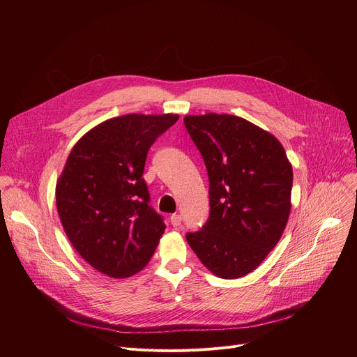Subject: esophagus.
<instances>
[{"mask_svg": "<svg viewBox=\"0 0 357 357\" xmlns=\"http://www.w3.org/2000/svg\"><path fill=\"white\" fill-rule=\"evenodd\" d=\"M181 222H182V217H181L179 214H174V215L171 217V224H172L174 227H179Z\"/></svg>", "mask_w": 357, "mask_h": 357, "instance_id": "esophagus-1", "label": "esophagus"}]
</instances>
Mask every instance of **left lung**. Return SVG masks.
<instances>
[{
	"instance_id": "1",
	"label": "left lung",
	"mask_w": 357,
	"mask_h": 357,
	"mask_svg": "<svg viewBox=\"0 0 357 357\" xmlns=\"http://www.w3.org/2000/svg\"><path fill=\"white\" fill-rule=\"evenodd\" d=\"M185 127L210 179V217L190 246L222 279L255 271L282 236L291 213L292 165L269 131L230 114L186 116Z\"/></svg>"
}]
</instances>
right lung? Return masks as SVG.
Wrapping results in <instances>:
<instances>
[{
  "label": "right lung",
  "instance_id": "right-lung-1",
  "mask_svg": "<svg viewBox=\"0 0 357 357\" xmlns=\"http://www.w3.org/2000/svg\"><path fill=\"white\" fill-rule=\"evenodd\" d=\"M178 114H126L85 133L56 183L63 230L88 264L109 278L140 272L166 229L143 179L150 146Z\"/></svg>",
  "mask_w": 357,
  "mask_h": 357
}]
</instances>
